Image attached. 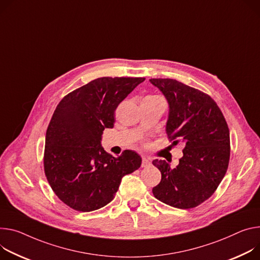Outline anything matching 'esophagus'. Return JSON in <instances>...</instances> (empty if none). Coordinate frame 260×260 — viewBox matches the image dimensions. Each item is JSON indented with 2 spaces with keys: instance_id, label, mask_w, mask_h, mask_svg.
<instances>
[{
  "instance_id": "obj_1",
  "label": "esophagus",
  "mask_w": 260,
  "mask_h": 260,
  "mask_svg": "<svg viewBox=\"0 0 260 260\" xmlns=\"http://www.w3.org/2000/svg\"><path fill=\"white\" fill-rule=\"evenodd\" d=\"M150 164H151L150 158L147 157V156H143V158H142V167H148V166H150Z\"/></svg>"
}]
</instances>
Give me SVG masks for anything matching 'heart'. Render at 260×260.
<instances>
[{
  "mask_svg": "<svg viewBox=\"0 0 260 260\" xmlns=\"http://www.w3.org/2000/svg\"><path fill=\"white\" fill-rule=\"evenodd\" d=\"M147 98H154V96H147Z\"/></svg>",
  "mask_w": 260,
  "mask_h": 260,
  "instance_id": "heart-1",
  "label": "heart"
}]
</instances>
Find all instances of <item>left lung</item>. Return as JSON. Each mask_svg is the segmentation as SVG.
<instances>
[{"label":"left lung","mask_w":260,"mask_h":260,"mask_svg":"<svg viewBox=\"0 0 260 260\" xmlns=\"http://www.w3.org/2000/svg\"><path fill=\"white\" fill-rule=\"evenodd\" d=\"M169 105L166 133L174 145H184L175 168L165 159L152 164L160 182L152 188L156 199L170 206L196 207L215 193L230 157V136L225 118L207 94L172 79H150Z\"/></svg>","instance_id":"8db88e82"}]
</instances>
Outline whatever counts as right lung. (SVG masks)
<instances>
[{
  "label": "right lung",
  "mask_w": 260,
  "mask_h": 260,
  "mask_svg": "<svg viewBox=\"0 0 260 260\" xmlns=\"http://www.w3.org/2000/svg\"><path fill=\"white\" fill-rule=\"evenodd\" d=\"M145 78H100L70 92L57 106L45 136L44 172L58 198L79 211L110 203L124 175L141 166L133 150L114 157L102 147L116 108Z\"/></svg>",
  "instance_id": "add662e5"
}]
</instances>
